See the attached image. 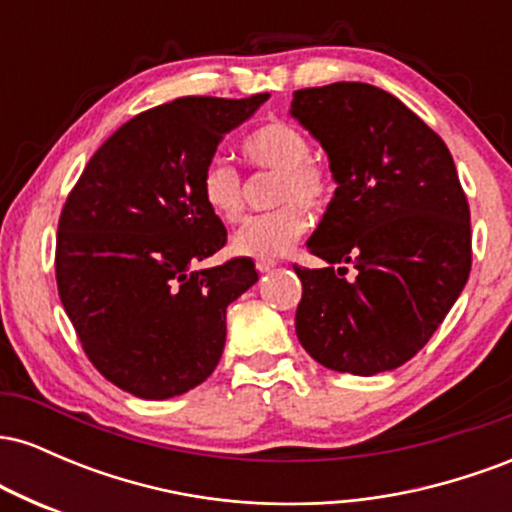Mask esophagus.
Listing matches in <instances>:
<instances>
[{
  "mask_svg": "<svg viewBox=\"0 0 512 512\" xmlns=\"http://www.w3.org/2000/svg\"><path fill=\"white\" fill-rule=\"evenodd\" d=\"M255 267H257V272H272V269L276 267V262L274 260H257L255 262Z\"/></svg>",
  "mask_w": 512,
  "mask_h": 512,
  "instance_id": "obj_1",
  "label": "esophagus"
}]
</instances>
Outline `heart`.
Here are the masks:
<instances>
[{
	"mask_svg": "<svg viewBox=\"0 0 512 512\" xmlns=\"http://www.w3.org/2000/svg\"><path fill=\"white\" fill-rule=\"evenodd\" d=\"M240 154L252 168L274 170V202L281 207L245 221L233 236V250L272 260L284 255L308 228V211L302 205L325 207L332 195V173L310 156V139L301 129L284 120H269L252 129L240 142ZM199 195L216 219L236 223L243 216V178L223 158H211L202 168Z\"/></svg>",
	"mask_w": 512,
	"mask_h": 512,
	"instance_id": "obj_1",
	"label": "heart"
}]
</instances>
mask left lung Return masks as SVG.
Listing matches in <instances>:
<instances>
[{"mask_svg": "<svg viewBox=\"0 0 512 512\" xmlns=\"http://www.w3.org/2000/svg\"><path fill=\"white\" fill-rule=\"evenodd\" d=\"M291 115L327 151L337 182L308 240L327 267L293 264L298 339L339 373L399 368L433 337L472 269L469 204L448 146L399 98L361 81L301 88Z\"/></svg>", "mask_w": 512, "mask_h": 512, "instance_id": "left-lung-1", "label": "left lung"}]
</instances>
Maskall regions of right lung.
<instances>
[{
    "mask_svg": "<svg viewBox=\"0 0 512 512\" xmlns=\"http://www.w3.org/2000/svg\"><path fill=\"white\" fill-rule=\"evenodd\" d=\"M269 93L187 96L125 122L64 202L55 272L88 361L142 399H168L214 373L226 308L257 281L250 257L195 269L226 245L199 195L223 134Z\"/></svg>",
    "mask_w": 512,
    "mask_h": 512,
    "instance_id": "obj_1",
    "label": "right lung"
}]
</instances>
